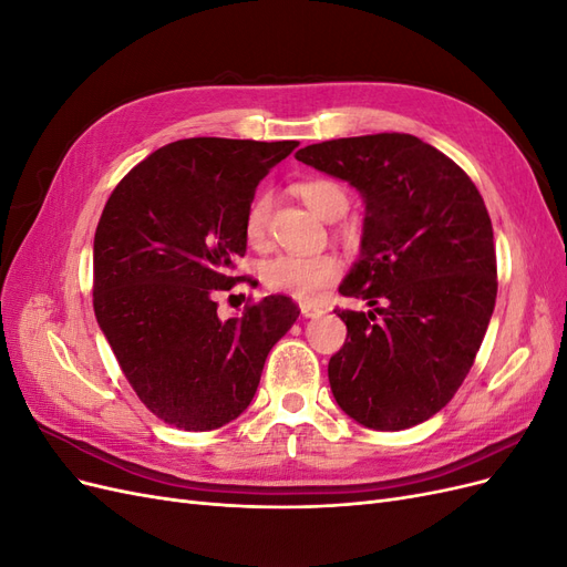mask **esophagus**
I'll use <instances>...</instances> for the list:
<instances>
[{
  "label": "esophagus",
  "instance_id": "esophagus-1",
  "mask_svg": "<svg viewBox=\"0 0 567 567\" xmlns=\"http://www.w3.org/2000/svg\"><path fill=\"white\" fill-rule=\"evenodd\" d=\"M300 315H302L305 319H315V317H321V315H323V307H319V305H315V302H302V305H300Z\"/></svg>",
  "mask_w": 567,
  "mask_h": 567
}]
</instances>
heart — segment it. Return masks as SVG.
I'll return each instance as SVG.
<instances>
[{
    "mask_svg": "<svg viewBox=\"0 0 567 567\" xmlns=\"http://www.w3.org/2000/svg\"><path fill=\"white\" fill-rule=\"evenodd\" d=\"M307 208L323 219H338L348 210V194L336 182L307 179L296 186ZM271 213V196L260 194L246 213V238L252 246H262ZM340 274V262L333 255H277L262 265V281L298 300H315L321 290L333 284Z\"/></svg>",
    "mask_w": 567,
    "mask_h": 567,
    "instance_id": "b5f03b06",
    "label": "heart"
}]
</instances>
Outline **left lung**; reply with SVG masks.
<instances>
[{"mask_svg":"<svg viewBox=\"0 0 567 567\" xmlns=\"http://www.w3.org/2000/svg\"><path fill=\"white\" fill-rule=\"evenodd\" d=\"M296 158L364 200L359 260L340 293L346 346L329 362L338 406L404 431L447 404L473 367L496 300L492 221L463 169L419 136L385 132L305 146Z\"/></svg>","mask_w":567,"mask_h":567,"instance_id":"8db88e82","label":"left lung"}]
</instances>
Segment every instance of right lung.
<instances>
[{
    "label": "right lung",
    "mask_w": 567,
    "mask_h": 567,
    "mask_svg": "<svg viewBox=\"0 0 567 567\" xmlns=\"http://www.w3.org/2000/svg\"><path fill=\"white\" fill-rule=\"evenodd\" d=\"M298 142L194 136L123 177L94 234V315L140 400L182 431L244 414L265 359L300 310L286 296L217 317L246 252L255 188Z\"/></svg>",
    "instance_id": "obj_1"
}]
</instances>
